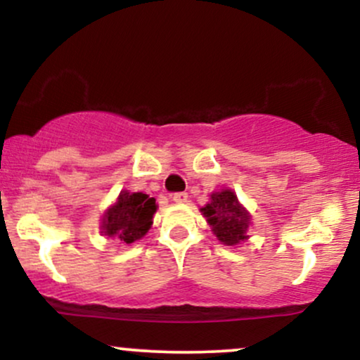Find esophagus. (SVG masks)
<instances>
[{"label": "esophagus", "mask_w": 360, "mask_h": 360, "mask_svg": "<svg viewBox=\"0 0 360 360\" xmlns=\"http://www.w3.org/2000/svg\"><path fill=\"white\" fill-rule=\"evenodd\" d=\"M186 200H188V194H186V193H174V194H172V201H174V203H186Z\"/></svg>", "instance_id": "34e87169"}]
</instances>
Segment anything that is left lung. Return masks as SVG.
Instances as JSON below:
<instances>
[{
    "label": "left lung",
    "instance_id": "left-lung-1",
    "mask_svg": "<svg viewBox=\"0 0 360 360\" xmlns=\"http://www.w3.org/2000/svg\"><path fill=\"white\" fill-rule=\"evenodd\" d=\"M212 232L225 245H238L247 240L250 214L238 203L237 194L232 189H221L210 196V203L201 208Z\"/></svg>",
    "mask_w": 360,
    "mask_h": 360
}]
</instances>
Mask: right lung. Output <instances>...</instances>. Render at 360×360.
Masks as SVG:
<instances>
[{
  "label": "right lung",
  "mask_w": 360,
  "mask_h": 360,
  "mask_svg": "<svg viewBox=\"0 0 360 360\" xmlns=\"http://www.w3.org/2000/svg\"><path fill=\"white\" fill-rule=\"evenodd\" d=\"M157 212L154 198L143 193H120L117 203L103 214L101 233L125 243L140 240L148 232Z\"/></svg>",
  "instance_id": "right-lung-1"
}]
</instances>
